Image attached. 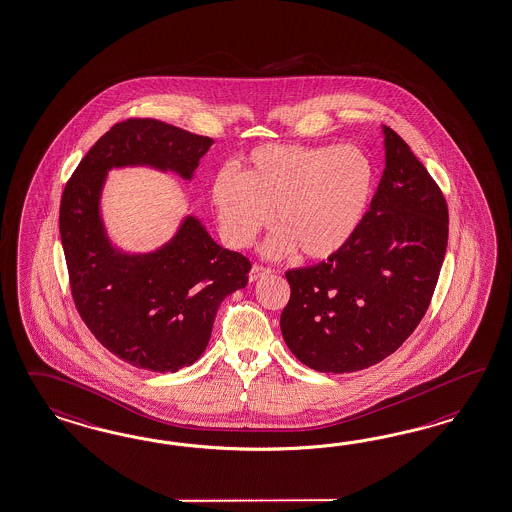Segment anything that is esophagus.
Listing matches in <instances>:
<instances>
[{
	"label": "esophagus",
	"instance_id": "34e87169",
	"mask_svg": "<svg viewBox=\"0 0 512 512\" xmlns=\"http://www.w3.org/2000/svg\"><path fill=\"white\" fill-rule=\"evenodd\" d=\"M269 273H271V269H269V267H263L260 263H254V265H252V269H250L249 280L250 282H256L258 278L269 275Z\"/></svg>",
	"mask_w": 512,
	"mask_h": 512
}]
</instances>
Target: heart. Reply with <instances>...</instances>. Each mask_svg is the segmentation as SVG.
I'll list each match as a JSON object with an SVG mask.
<instances>
[{
	"instance_id": "1",
	"label": "heart",
	"mask_w": 512,
	"mask_h": 512,
	"mask_svg": "<svg viewBox=\"0 0 512 512\" xmlns=\"http://www.w3.org/2000/svg\"><path fill=\"white\" fill-rule=\"evenodd\" d=\"M373 193L375 165L358 145H263L237 172H217L211 204L234 249L250 247L273 211L271 256L295 250L304 260H328L356 236Z\"/></svg>"
}]
</instances>
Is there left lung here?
Returning a JSON list of instances; mask_svg holds the SVG:
<instances>
[{"mask_svg": "<svg viewBox=\"0 0 512 512\" xmlns=\"http://www.w3.org/2000/svg\"><path fill=\"white\" fill-rule=\"evenodd\" d=\"M384 146L386 169L351 243L286 273L282 336L321 373L360 371L395 353L427 312L446 256L444 193L388 126Z\"/></svg>", "mask_w": 512, "mask_h": 512, "instance_id": "left-lung-1", "label": "left lung"}]
</instances>
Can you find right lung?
Segmentation results:
<instances>
[{"mask_svg":"<svg viewBox=\"0 0 512 512\" xmlns=\"http://www.w3.org/2000/svg\"><path fill=\"white\" fill-rule=\"evenodd\" d=\"M211 143L156 118L122 120L79 161L61 197L59 232L79 317L107 351L141 369L174 373L197 362L221 302L247 286L250 262L219 247L195 217L152 254L113 249L98 213L105 171L152 165L189 180Z\"/></svg>","mask_w":512,"mask_h":512,"instance_id":"right-lung-1","label":"right lung"}]
</instances>
